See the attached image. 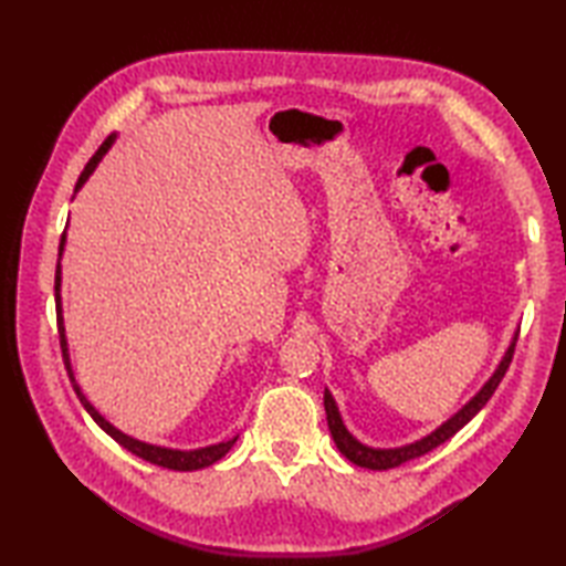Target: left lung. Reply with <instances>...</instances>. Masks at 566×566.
Instances as JSON below:
<instances>
[{"instance_id":"8db88e82","label":"left lung","mask_w":566,"mask_h":566,"mask_svg":"<svg viewBox=\"0 0 566 566\" xmlns=\"http://www.w3.org/2000/svg\"><path fill=\"white\" fill-rule=\"evenodd\" d=\"M518 340V338H515ZM515 340L509 345L506 355H503L501 365L496 367L494 377H491L482 389H479V394L474 396L472 401H469L462 411H457L448 423H442L436 432H430L428 438L418 440V442H411V444H403V448H394V450H375V448H367V444L357 442L350 432H347V428L343 426V418L338 413V406H335L331 391L326 389V394H323V406H326V416H328V428H331V436L335 440V444H338V450L350 460L353 464L357 467H367V469H394V467H401L403 462H411L416 460V457L426 454L430 450H436L438 444L448 442L457 430H462L469 420H472L482 408L486 406V401L494 396V391L499 389L501 379L506 377V369L511 367V359H513V353H515Z\"/></svg>"}]
</instances>
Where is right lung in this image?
Masks as SVG:
<instances>
[{"mask_svg": "<svg viewBox=\"0 0 566 566\" xmlns=\"http://www.w3.org/2000/svg\"><path fill=\"white\" fill-rule=\"evenodd\" d=\"M112 143H114V136L106 138V140L102 143V146H99V150L92 155L90 163L84 165V170H82V175H80V179H77V185H75V191H77L84 182H87V177L94 172V167H97V163L102 160V155L112 148ZM63 245H65V233H63V238H60V252H57V255H63ZM55 314H57L60 350H63L65 369H67L70 381H72V389H75L80 403L84 406V411H87V413L94 418V423H97V426L106 432V436H112L118 444H122V448H126L128 452H134L136 457H140V460H146V462H150V464H158V467H165V469H175V472H195V469L209 467V464H213V462H219L221 457L233 448L235 438L228 440V442L209 444V448H199V450H170V448H158V444L140 442V440H136V438H128L126 432L116 430V428L109 423V420H104V418L97 413V408H94L87 399H84L80 387H77L75 377H72L70 355H67V340H65V326H63V306H60V262H57V268H55Z\"/></svg>", "mask_w": 566, "mask_h": 566, "instance_id": "obj_1", "label": "right lung"}]
</instances>
